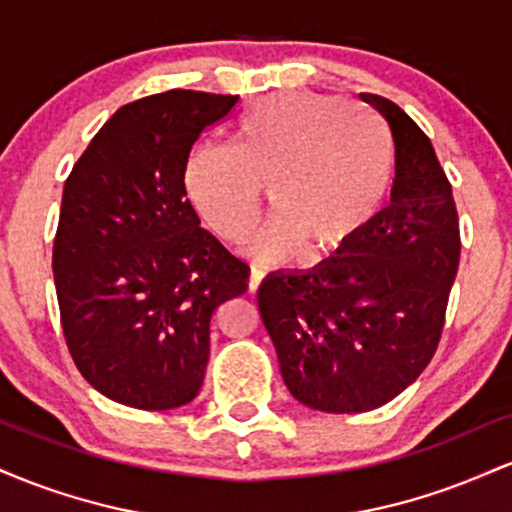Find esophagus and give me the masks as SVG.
<instances>
[{"label":"esophagus","mask_w":512,"mask_h":512,"mask_svg":"<svg viewBox=\"0 0 512 512\" xmlns=\"http://www.w3.org/2000/svg\"><path fill=\"white\" fill-rule=\"evenodd\" d=\"M262 281H264V272H262V269H260V267H252V272H250V291L255 293L257 289H260Z\"/></svg>","instance_id":"obj_1"}]
</instances>
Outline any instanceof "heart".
<instances>
[{
    "label": "heart",
    "instance_id": "1",
    "mask_svg": "<svg viewBox=\"0 0 512 512\" xmlns=\"http://www.w3.org/2000/svg\"><path fill=\"white\" fill-rule=\"evenodd\" d=\"M392 149L373 117L317 93H284L252 105L231 149L199 144L182 166L192 207L221 240L243 245L276 209L255 245L260 260H322L378 219L392 185Z\"/></svg>",
    "mask_w": 512,
    "mask_h": 512
}]
</instances>
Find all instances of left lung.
Returning <instances> with one entry per match:
<instances>
[{
  "mask_svg": "<svg viewBox=\"0 0 512 512\" xmlns=\"http://www.w3.org/2000/svg\"><path fill=\"white\" fill-rule=\"evenodd\" d=\"M395 139L390 204L344 252L257 291L291 395L356 414L383 407L424 373L460 267V221L431 139L397 103L361 93Z\"/></svg>",
  "mask_w": 512,
  "mask_h": 512,
  "instance_id": "1",
  "label": "left lung"
}]
</instances>
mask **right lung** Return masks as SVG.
Returning <instances> with one entry per match:
<instances>
[{"instance_id": "right-lung-1", "label": "right lung", "mask_w": 512, "mask_h": 512, "mask_svg": "<svg viewBox=\"0 0 512 512\" xmlns=\"http://www.w3.org/2000/svg\"><path fill=\"white\" fill-rule=\"evenodd\" d=\"M238 96L173 91L122 105L64 182L52 272L69 354L101 395L134 409L192 402L216 308L250 267L199 226L182 166Z\"/></svg>"}]
</instances>
